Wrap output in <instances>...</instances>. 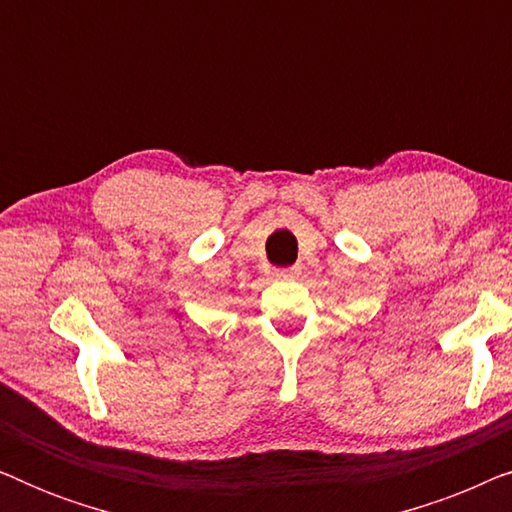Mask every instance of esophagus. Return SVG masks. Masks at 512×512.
<instances>
[{
	"instance_id": "1",
	"label": "esophagus",
	"mask_w": 512,
	"mask_h": 512,
	"mask_svg": "<svg viewBox=\"0 0 512 512\" xmlns=\"http://www.w3.org/2000/svg\"><path fill=\"white\" fill-rule=\"evenodd\" d=\"M272 275L284 277V279H293V277L300 275V268H298V265H293V268H277L275 272H272Z\"/></svg>"
}]
</instances>
